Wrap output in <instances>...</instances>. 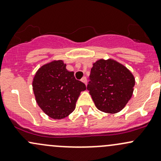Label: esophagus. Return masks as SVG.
I'll use <instances>...</instances> for the list:
<instances>
[{"instance_id":"obj_1","label":"esophagus","mask_w":161,"mask_h":161,"mask_svg":"<svg viewBox=\"0 0 161 161\" xmlns=\"http://www.w3.org/2000/svg\"><path fill=\"white\" fill-rule=\"evenodd\" d=\"M81 81H82L83 83H85V85H86V84H87V79H86V77H82V79H81Z\"/></svg>"}]
</instances>
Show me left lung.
<instances>
[{
  "instance_id": "obj_1",
  "label": "left lung",
  "mask_w": 161,
  "mask_h": 161,
  "mask_svg": "<svg viewBox=\"0 0 161 161\" xmlns=\"http://www.w3.org/2000/svg\"><path fill=\"white\" fill-rule=\"evenodd\" d=\"M87 85L95 106L108 114H116L132 96L135 78L127 68L115 60L100 59L92 64Z\"/></svg>"
}]
</instances>
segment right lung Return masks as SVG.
I'll use <instances>...</instances> for the list:
<instances>
[{
  "mask_svg": "<svg viewBox=\"0 0 161 161\" xmlns=\"http://www.w3.org/2000/svg\"><path fill=\"white\" fill-rule=\"evenodd\" d=\"M86 90L85 84L75 79L73 71L66 69L62 60L43 64L32 80L37 104L53 119H62L72 113L80 92Z\"/></svg>",
  "mask_w": 161,
  "mask_h": 161,
  "instance_id": "add662e5",
  "label": "right lung"
}]
</instances>
